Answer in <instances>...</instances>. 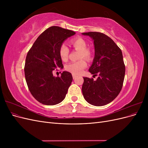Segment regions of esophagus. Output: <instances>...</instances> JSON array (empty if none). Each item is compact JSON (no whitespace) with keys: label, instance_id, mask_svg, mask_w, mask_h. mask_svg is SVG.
Returning <instances> with one entry per match:
<instances>
[{"label":"esophagus","instance_id":"esophagus-1","mask_svg":"<svg viewBox=\"0 0 148 148\" xmlns=\"http://www.w3.org/2000/svg\"><path fill=\"white\" fill-rule=\"evenodd\" d=\"M72 77H73V79H75V78H76V75H74V74H73V75H72Z\"/></svg>","mask_w":148,"mask_h":148}]
</instances>
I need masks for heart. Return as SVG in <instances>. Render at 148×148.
Listing matches in <instances>:
<instances>
[{"mask_svg":"<svg viewBox=\"0 0 148 148\" xmlns=\"http://www.w3.org/2000/svg\"><path fill=\"white\" fill-rule=\"evenodd\" d=\"M71 45L74 48L78 49L80 51L79 59H82L78 61L71 62L65 66L66 71L74 75H78L82 72V70L87 66L86 60H90L92 59V52L89 49H87V44L82 38H76L71 41ZM69 53V49L64 44H62L59 48V56L60 59L63 61H66L68 59ZM84 58V59H82Z\"/></svg>","mask_w":148,"mask_h":148,"instance_id":"heart-1","label":"heart"}]
</instances>
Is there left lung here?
<instances>
[{
  "label": "left lung",
  "instance_id": "obj_1",
  "mask_svg": "<svg viewBox=\"0 0 148 148\" xmlns=\"http://www.w3.org/2000/svg\"><path fill=\"white\" fill-rule=\"evenodd\" d=\"M82 34L94 40L95 56L89 71L94 76L98 75L96 80L83 77V95L89 104L105 106L119 95L123 86L125 66L122 52L113 40L104 33Z\"/></svg>",
  "mask_w": 148,
  "mask_h": 148
}]
</instances>
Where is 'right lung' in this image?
Instances as JSON below:
<instances>
[{
	"label": "right lung",
	"instance_id": "right-lung-1",
	"mask_svg": "<svg viewBox=\"0 0 148 148\" xmlns=\"http://www.w3.org/2000/svg\"><path fill=\"white\" fill-rule=\"evenodd\" d=\"M75 32L59 26H51L39 36L26 57L25 75L32 96L44 105L53 106L63 101L72 82V75L63 71L54 77L52 72L63 69L59 48Z\"/></svg>",
	"mask_w": 148,
	"mask_h": 148
}]
</instances>
